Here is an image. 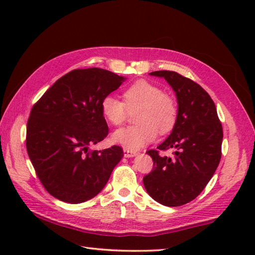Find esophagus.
<instances>
[{"label": "esophagus", "mask_w": 255, "mask_h": 255, "mask_svg": "<svg viewBox=\"0 0 255 255\" xmlns=\"http://www.w3.org/2000/svg\"><path fill=\"white\" fill-rule=\"evenodd\" d=\"M124 154L126 157H133L137 153L135 152V150H131L129 148H124Z\"/></svg>", "instance_id": "esophagus-1"}]
</instances>
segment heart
<instances>
[{"mask_svg":"<svg viewBox=\"0 0 255 255\" xmlns=\"http://www.w3.org/2000/svg\"><path fill=\"white\" fill-rule=\"evenodd\" d=\"M124 101L115 96H106L101 101L103 117L119 126L127 119L129 111H136L133 126L120 128L112 133V140L126 148L138 149L155 139L157 130L166 133L174 128L178 106L173 98L148 81L139 80L125 90Z\"/></svg>","mask_w":255,"mask_h":255,"instance_id":"obj_1","label":"heart"}]
</instances>
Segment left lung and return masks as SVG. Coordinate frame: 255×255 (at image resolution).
Returning a JSON list of instances; mask_svg holds the SVG:
<instances>
[{"mask_svg":"<svg viewBox=\"0 0 255 255\" xmlns=\"http://www.w3.org/2000/svg\"><path fill=\"white\" fill-rule=\"evenodd\" d=\"M165 79L178 100V119L171 135L147 154L153 170L144 187L155 201L169 207L188 204L200 195L213 178L222 157L223 127L213 99L192 80L172 71L149 73ZM176 149L173 159L158 150Z\"/></svg>","mask_w":255,"mask_h":255,"instance_id":"left-lung-1","label":"left lung"}]
</instances>
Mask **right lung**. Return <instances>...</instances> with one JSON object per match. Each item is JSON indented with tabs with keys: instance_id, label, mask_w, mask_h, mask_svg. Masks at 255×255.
I'll return each mask as SVG.
<instances>
[{
	"instance_id": "right-lung-1",
	"label": "right lung",
	"mask_w": 255,
	"mask_h": 255,
	"mask_svg": "<svg viewBox=\"0 0 255 255\" xmlns=\"http://www.w3.org/2000/svg\"><path fill=\"white\" fill-rule=\"evenodd\" d=\"M125 80L102 68L73 70L32 107L27 152L44 188L58 200L81 204L92 199L123 158L120 146L89 150V145L103 140L109 132L101 101Z\"/></svg>"
}]
</instances>
